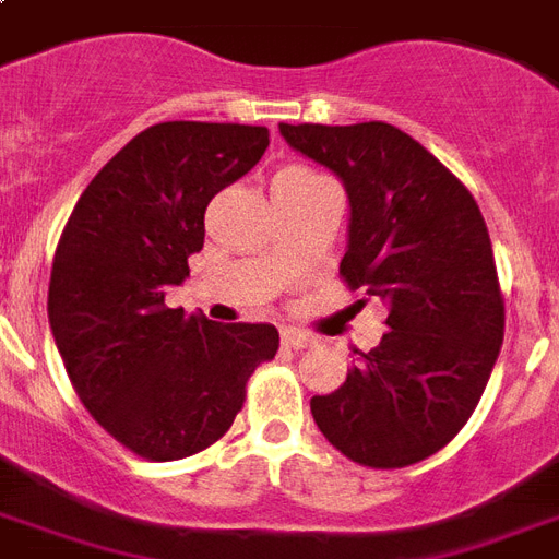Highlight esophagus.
Returning a JSON list of instances; mask_svg holds the SVG:
<instances>
[{
	"instance_id": "obj_1",
	"label": "esophagus",
	"mask_w": 559,
	"mask_h": 559,
	"mask_svg": "<svg viewBox=\"0 0 559 559\" xmlns=\"http://www.w3.org/2000/svg\"><path fill=\"white\" fill-rule=\"evenodd\" d=\"M281 343H284V348L298 352V348L313 346V336L305 334V331H298V328H284V331H281Z\"/></svg>"
}]
</instances>
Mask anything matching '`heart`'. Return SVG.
<instances>
[{
  "label": "heart",
  "instance_id": "heart-1",
  "mask_svg": "<svg viewBox=\"0 0 559 559\" xmlns=\"http://www.w3.org/2000/svg\"><path fill=\"white\" fill-rule=\"evenodd\" d=\"M281 176H310L308 169H284Z\"/></svg>",
  "mask_w": 559,
  "mask_h": 559
}]
</instances>
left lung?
Returning <instances> with one entry per match:
<instances>
[{"mask_svg": "<svg viewBox=\"0 0 559 559\" xmlns=\"http://www.w3.org/2000/svg\"><path fill=\"white\" fill-rule=\"evenodd\" d=\"M298 155L348 195L340 275L390 317L346 381L313 395L325 440L360 466L402 468L440 451L478 407L504 340V301L478 202L425 146L386 122L287 126Z\"/></svg>", "mask_w": 559, "mask_h": 559, "instance_id": "obj_1", "label": "left lung"}]
</instances>
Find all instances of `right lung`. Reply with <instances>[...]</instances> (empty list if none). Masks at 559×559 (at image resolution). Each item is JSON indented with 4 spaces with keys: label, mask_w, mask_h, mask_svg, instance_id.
Listing matches in <instances>:
<instances>
[{
    "label": "right lung",
    "mask_w": 559,
    "mask_h": 559,
    "mask_svg": "<svg viewBox=\"0 0 559 559\" xmlns=\"http://www.w3.org/2000/svg\"><path fill=\"white\" fill-rule=\"evenodd\" d=\"M270 146L263 126L157 122L81 193L55 251L49 325L81 404L126 449L181 460L207 449L278 352L275 325H216L166 308L204 246V207Z\"/></svg>",
    "instance_id": "right-lung-1"
}]
</instances>
